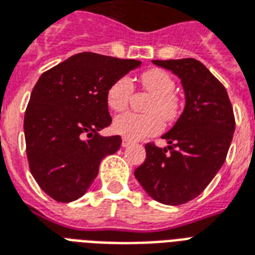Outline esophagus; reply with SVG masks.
<instances>
[{
    "instance_id": "esophagus-1",
    "label": "esophagus",
    "mask_w": 255,
    "mask_h": 255,
    "mask_svg": "<svg viewBox=\"0 0 255 255\" xmlns=\"http://www.w3.org/2000/svg\"><path fill=\"white\" fill-rule=\"evenodd\" d=\"M131 144H132L131 140H128V139H123V142H122L123 147H128V146H131Z\"/></svg>"
}]
</instances>
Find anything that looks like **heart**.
Returning a JSON list of instances; mask_svg holds the SVG:
<instances>
[{
  "instance_id": "obj_1",
  "label": "heart",
  "mask_w": 255,
  "mask_h": 255,
  "mask_svg": "<svg viewBox=\"0 0 255 255\" xmlns=\"http://www.w3.org/2000/svg\"><path fill=\"white\" fill-rule=\"evenodd\" d=\"M143 88L152 94L146 111L148 113H124L115 119L113 131L128 140H139L161 132L163 120L174 122L180 111V101L174 94L175 84L165 70L152 69L140 77ZM133 84L128 77L113 81L107 90V104L113 112L126 111L132 97Z\"/></svg>"
}]
</instances>
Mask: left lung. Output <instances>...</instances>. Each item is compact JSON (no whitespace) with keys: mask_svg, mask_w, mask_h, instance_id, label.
Instances as JSON below:
<instances>
[{"mask_svg":"<svg viewBox=\"0 0 255 255\" xmlns=\"http://www.w3.org/2000/svg\"><path fill=\"white\" fill-rule=\"evenodd\" d=\"M171 70L185 92V108L163 135L165 148L146 144V161L135 177L147 195L166 205L185 204L203 192L223 166L235 129L227 90L193 58L152 60Z\"/></svg>","mask_w":255,"mask_h":255,"instance_id":"8db88e82","label":"left lung"}]
</instances>
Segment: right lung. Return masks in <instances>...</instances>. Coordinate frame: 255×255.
Here are the masks:
<instances>
[{
    "label": "right lung",
    "mask_w": 255,
    "mask_h": 255,
    "mask_svg": "<svg viewBox=\"0 0 255 255\" xmlns=\"http://www.w3.org/2000/svg\"><path fill=\"white\" fill-rule=\"evenodd\" d=\"M142 65L81 52L40 75L24 116L27 158L37 185L59 203L86 193L104 158L122 137L100 136L112 123L107 90L113 81Z\"/></svg>",
    "instance_id": "obj_1"
}]
</instances>
